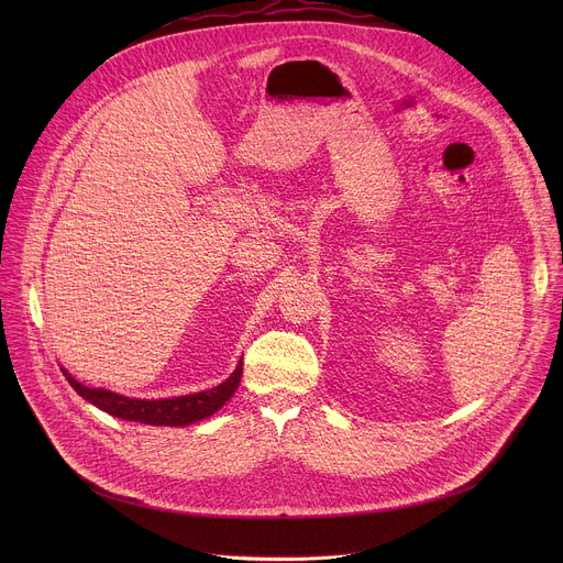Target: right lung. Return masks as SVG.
<instances>
[{"label": "right lung", "mask_w": 563, "mask_h": 563, "mask_svg": "<svg viewBox=\"0 0 563 563\" xmlns=\"http://www.w3.org/2000/svg\"><path fill=\"white\" fill-rule=\"evenodd\" d=\"M64 376L79 396L87 398L89 404H93L96 408L104 410L111 417H118L124 421H135V423H146V426L183 428V426H189V423L211 417L227 404V400L233 396V391L238 389L240 376H243V363L235 367V372L224 383H220L207 391L176 396V398H159V400L129 398V396H120L115 391L100 389V387L93 389V387L77 383L73 376H68L66 369H64Z\"/></svg>", "instance_id": "right-lung-1"}]
</instances>
